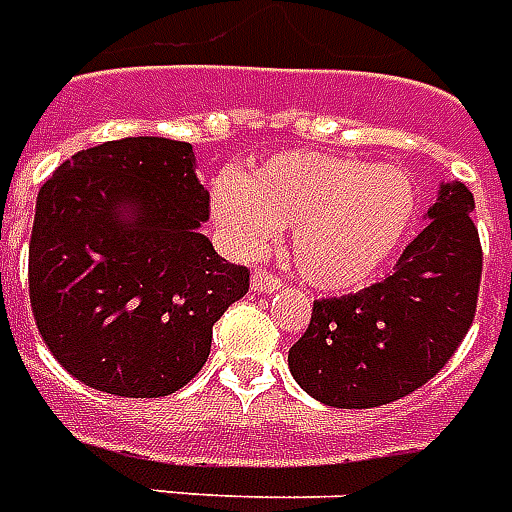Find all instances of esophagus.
I'll use <instances>...</instances> for the list:
<instances>
[{
	"mask_svg": "<svg viewBox=\"0 0 512 512\" xmlns=\"http://www.w3.org/2000/svg\"><path fill=\"white\" fill-rule=\"evenodd\" d=\"M279 288H282V279L268 274L263 268H257L255 274H252V290H257V293H274Z\"/></svg>",
	"mask_w": 512,
	"mask_h": 512,
	"instance_id": "esophagus-1",
	"label": "esophagus"
}]
</instances>
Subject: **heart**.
Segmentation results:
<instances>
[{
    "label": "heart",
    "mask_w": 512,
    "mask_h": 512,
    "mask_svg": "<svg viewBox=\"0 0 512 512\" xmlns=\"http://www.w3.org/2000/svg\"><path fill=\"white\" fill-rule=\"evenodd\" d=\"M216 230L238 257H260L293 227V266L312 288L345 293L381 274L417 213L414 183L392 164L282 150L249 175L213 180Z\"/></svg>",
    "instance_id": "1"
}]
</instances>
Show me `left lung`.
<instances>
[{"label": "left lung", "instance_id": "obj_1", "mask_svg": "<svg viewBox=\"0 0 512 512\" xmlns=\"http://www.w3.org/2000/svg\"><path fill=\"white\" fill-rule=\"evenodd\" d=\"M472 211V191L461 180L441 183L430 224L389 277L312 304L310 326L288 354L307 395L334 408L386 406L450 362L474 321L483 274Z\"/></svg>", "mask_w": 512, "mask_h": 512}]
</instances>
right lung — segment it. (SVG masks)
Listing matches in <instances>:
<instances>
[{"instance_id": "right-lung-1", "label": "right lung", "mask_w": 512, "mask_h": 512, "mask_svg": "<svg viewBox=\"0 0 512 512\" xmlns=\"http://www.w3.org/2000/svg\"><path fill=\"white\" fill-rule=\"evenodd\" d=\"M208 189L189 142L128 136L79 150L38 191L29 301L73 378L120 397H164L197 376L213 323L249 268L200 233Z\"/></svg>"}]
</instances>
